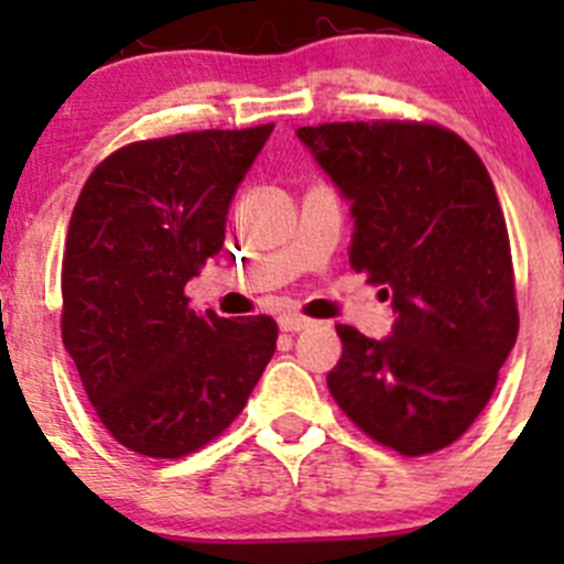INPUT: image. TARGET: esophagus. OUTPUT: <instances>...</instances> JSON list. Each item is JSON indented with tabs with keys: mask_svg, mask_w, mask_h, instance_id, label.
<instances>
[{
	"mask_svg": "<svg viewBox=\"0 0 564 564\" xmlns=\"http://www.w3.org/2000/svg\"><path fill=\"white\" fill-rule=\"evenodd\" d=\"M278 324H281L283 333H300V329L308 327L311 318H305L303 314H283L278 318Z\"/></svg>",
	"mask_w": 564,
	"mask_h": 564,
	"instance_id": "34e87169",
	"label": "esophagus"
}]
</instances>
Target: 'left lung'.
Returning a JSON list of instances; mask_svg holds the SVG:
<instances>
[{"label": "left lung", "mask_w": 564, "mask_h": 564, "mask_svg": "<svg viewBox=\"0 0 564 564\" xmlns=\"http://www.w3.org/2000/svg\"><path fill=\"white\" fill-rule=\"evenodd\" d=\"M297 135L351 202V270L398 314L384 340L335 327L344 355L327 388L379 445L406 458L442 451L480 417L519 335L491 176L436 122H324Z\"/></svg>", "instance_id": "obj_1"}]
</instances>
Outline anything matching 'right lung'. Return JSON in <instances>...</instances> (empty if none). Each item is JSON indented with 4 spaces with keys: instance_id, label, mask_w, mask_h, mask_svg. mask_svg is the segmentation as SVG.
Instances as JSON below:
<instances>
[{
    "instance_id": "obj_1",
    "label": "right lung",
    "mask_w": 564,
    "mask_h": 564,
    "mask_svg": "<svg viewBox=\"0 0 564 564\" xmlns=\"http://www.w3.org/2000/svg\"><path fill=\"white\" fill-rule=\"evenodd\" d=\"M275 124L133 141L100 161L62 256V344L104 429L147 458L218 440L275 355L270 316L220 318L185 283L224 248L237 185Z\"/></svg>"
}]
</instances>
